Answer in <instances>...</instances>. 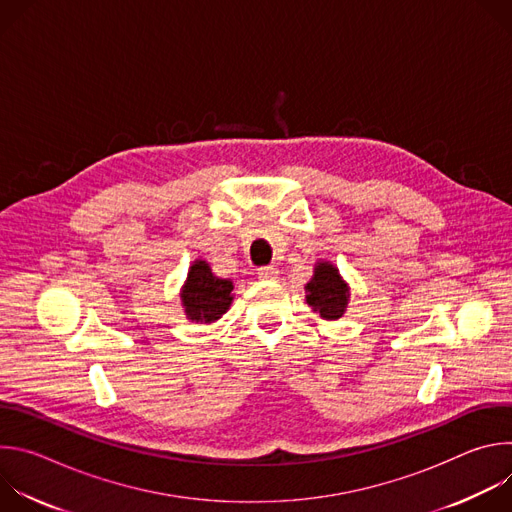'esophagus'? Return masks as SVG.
Listing matches in <instances>:
<instances>
[{
	"label": "esophagus",
	"instance_id": "esophagus-1",
	"mask_svg": "<svg viewBox=\"0 0 512 512\" xmlns=\"http://www.w3.org/2000/svg\"><path fill=\"white\" fill-rule=\"evenodd\" d=\"M257 273H259V277H261V279H277L279 269H277L275 265H265V267H259V269H257Z\"/></svg>",
	"mask_w": 512,
	"mask_h": 512
}]
</instances>
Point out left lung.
Segmentation results:
<instances>
[{
	"mask_svg": "<svg viewBox=\"0 0 512 512\" xmlns=\"http://www.w3.org/2000/svg\"><path fill=\"white\" fill-rule=\"evenodd\" d=\"M308 304L326 320H338L348 304V287L338 269L330 263L316 265L312 281L306 285Z\"/></svg>",
	"mask_w": 512,
	"mask_h": 512,
	"instance_id": "obj_1",
	"label": "left lung"
}]
</instances>
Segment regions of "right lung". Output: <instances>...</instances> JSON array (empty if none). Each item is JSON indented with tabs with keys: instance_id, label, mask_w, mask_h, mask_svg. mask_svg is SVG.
<instances>
[{
	"instance_id": "right-lung-1",
	"label": "right lung",
	"mask_w": 512,
	"mask_h": 512,
	"mask_svg": "<svg viewBox=\"0 0 512 512\" xmlns=\"http://www.w3.org/2000/svg\"><path fill=\"white\" fill-rule=\"evenodd\" d=\"M233 302V281L216 277L206 261H196L182 289V304L192 322H214Z\"/></svg>"
}]
</instances>
